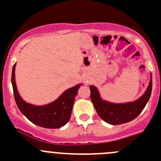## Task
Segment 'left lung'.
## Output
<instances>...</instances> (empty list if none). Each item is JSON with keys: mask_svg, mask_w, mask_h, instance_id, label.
<instances>
[{"mask_svg": "<svg viewBox=\"0 0 161 161\" xmlns=\"http://www.w3.org/2000/svg\"><path fill=\"white\" fill-rule=\"evenodd\" d=\"M152 79L145 94L133 103L114 104L103 101L98 91L94 86H90L91 99L97 114L103 121L110 125H121L135 119L142 112L149 100L152 93Z\"/></svg>", "mask_w": 161, "mask_h": 161, "instance_id": "obj_1", "label": "left lung"}]
</instances>
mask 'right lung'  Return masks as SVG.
I'll return each mask as SVG.
<instances>
[{
	"mask_svg": "<svg viewBox=\"0 0 161 161\" xmlns=\"http://www.w3.org/2000/svg\"><path fill=\"white\" fill-rule=\"evenodd\" d=\"M15 66L12 70V84L15 101L19 111L32 123L47 129H58L65 125L71 115L75 99L81 84L75 86L63 93V94L50 104L45 106H33L27 103L19 95L15 82Z\"/></svg>",
	"mask_w": 161,
	"mask_h": 161,
	"instance_id": "obj_1",
	"label": "right lung"
}]
</instances>
